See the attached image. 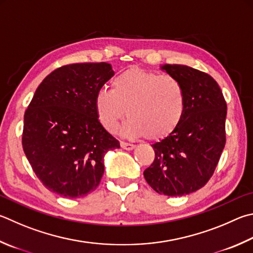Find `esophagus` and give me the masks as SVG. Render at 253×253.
I'll list each match as a JSON object with an SVG mask.
<instances>
[{
	"label": "esophagus",
	"instance_id": "esophagus-1",
	"mask_svg": "<svg viewBox=\"0 0 253 253\" xmlns=\"http://www.w3.org/2000/svg\"><path fill=\"white\" fill-rule=\"evenodd\" d=\"M121 147L123 149L126 150H132L134 148H136V145L129 144V142H125V141H121Z\"/></svg>",
	"mask_w": 253,
	"mask_h": 253
}]
</instances>
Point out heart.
Wrapping results in <instances>:
<instances>
[{
    "label": "heart",
    "instance_id": "heart-1",
    "mask_svg": "<svg viewBox=\"0 0 253 253\" xmlns=\"http://www.w3.org/2000/svg\"><path fill=\"white\" fill-rule=\"evenodd\" d=\"M94 108L98 122L109 132L129 115L122 128L126 137L147 136L162 140L180 125L186 111V95L174 77L130 68L115 77L111 89H99Z\"/></svg>",
    "mask_w": 253,
    "mask_h": 253
}]
</instances>
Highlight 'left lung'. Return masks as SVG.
<instances>
[{
  "mask_svg": "<svg viewBox=\"0 0 253 253\" xmlns=\"http://www.w3.org/2000/svg\"><path fill=\"white\" fill-rule=\"evenodd\" d=\"M160 70L181 84L186 111L171 135L151 145L155 160L144 177L158 194L180 197L203 188L212 176L226 145L227 104L218 83L206 73L179 64Z\"/></svg>",
  "mask_w": 253,
  "mask_h": 253,
  "instance_id": "1",
  "label": "left lung"
}]
</instances>
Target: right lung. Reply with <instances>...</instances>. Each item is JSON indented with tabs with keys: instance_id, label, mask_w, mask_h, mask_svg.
I'll use <instances>...</instances> for the list:
<instances>
[{
	"instance_id": "add662e5",
	"label": "right lung",
	"mask_w": 253,
	"mask_h": 253,
	"mask_svg": "<svg viewBox=\"0 0 253 253\" xmlns=\"http://www.w3.org/2000/svg\"><path fill=\"white\" fill-rule=\"evenodd\" d=\"M114 75L108 63L62 66L41 83L24 115L22 145L48 190L82 198L96 189L104 156L119 148L96 117L94 98Z\"/></svg>"
}]
</instances>
